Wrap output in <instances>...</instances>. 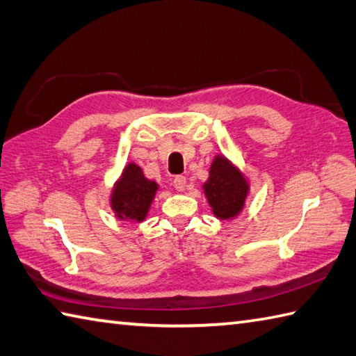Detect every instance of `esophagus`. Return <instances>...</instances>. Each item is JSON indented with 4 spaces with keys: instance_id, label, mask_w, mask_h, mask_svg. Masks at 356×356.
<instances>
[{
    "instance_id": "1",
    "label": "esophagus",
    "mask_w": 356,
    "mask_h": 356,
    "mask_svg": "<svg viewBox=\"0 0 356 356\" xmlns=\"http://www.w3.org/2000/svg\"><path fill=\"white\" fill-rule=\"evenodd\" d=\"M173 187H175L177 191L183 192L184 188H186V177H183V175H178V177L173 178Z\"/></svg>"
}]
</instances>
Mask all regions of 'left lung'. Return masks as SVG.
Segmentation results:
<instances>
[{"label": "left lung", "mask_w": 356, "mask_h": 356, "mask_svg": "<svg viewBox=\"0 0 356 356\" xmlns=\"http://www.w3.org/2000/svg\"><path fill=\"white\" fill-rule=\"evenodd\" d=\"M204 192L213 213L221 220H229L241 212L248 197V183L226 158L216 156Z\"/></svg>", "instance_id": "1"}]
</instances>
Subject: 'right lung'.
Returning a JSON list of instances; mask_svg holds the SVG:
<instances>
[{"instance_id":"1","label":"right lung","mask_w":356,"mask_h":356,"mask_svg":"<svg viewBox=\"0 0 356 356\" xmlns=\"http://www.w3.org/2000/svg\"><path fill=\"white\" fill-rule=\"evenodd\" d=\"M156 183L144 178L136 164H127L112 195V209L121 220L143 221L155 197Z\"/></svg>"}]
</instances>
